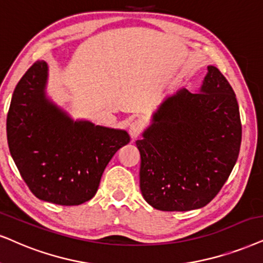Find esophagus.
Wrapping results in <instances>:
<instances>
[{"label":"esophagus","instance_id":"obj_1","mask_svg":"<svg viewBox=\"0 0 263 263\" xmlns=\"http://www.w3.org/2000/svg\"><path fill=\"white\" fill-rule=\"evenodd\" d=\"M143 128H144V125H143V122L141 120H135L132 121L131 124H129V135H131L132 138H137L139 135L142 134Z\"/></svg>","mask_w":263,"mask_h":263}]
</instances>
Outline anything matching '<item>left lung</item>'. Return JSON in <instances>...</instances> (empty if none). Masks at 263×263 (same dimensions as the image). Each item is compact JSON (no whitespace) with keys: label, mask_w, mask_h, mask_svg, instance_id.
Here are the masks:
<instances>
[{"label":"left lung","mask_w":263,"mask_h":263,"mask_svg":"<svg viewBox=\"0 0 263 263\" xmlns=\"http://www.w3.org/2000/svg\"><path fill=\"white\" fill-rule=\"evenodd\" d=\"M142 136L136 144L145 201L161 211L204 208L223 187L240 151L233 88L209 65L199 92L181 88L166 97Z\"/></svg>","instance_id":"1"}]
</instances>
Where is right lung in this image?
Instances as JSON below:
<instances>
[{
	"mask_svg": "<svg viewBox=\"0 0 263 263\" xmlns=\"http://www.w3.org/2000/svg\"><path fill=\"white\" fill-rule=\"evenodd\" d=\"M47 63L37 61L15 86L7 115L9 152L36 198L80 205L95 197L104 168L129 136L75 121L47 97Z\"/></svg>",
	"mask_w": 263,
	"mask_h": 263,
	"instance_id": "add662e5",
	"label": "right lung"
}]
</instances>
